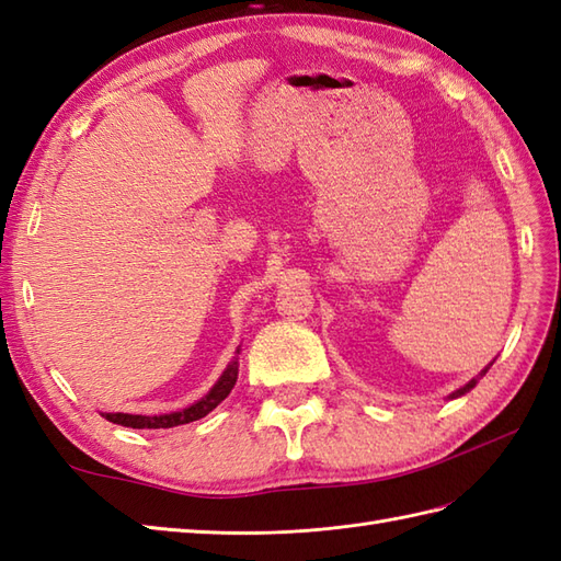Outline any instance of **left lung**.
Returning a JSON list of instances; mask_svg holds the SVG:
<instances>
[{
    "label": "left lung",
    "instance_id": "obj_1",
    "mask_svg": "<svg viewBox=\"0 0 561 561\" xmlns=\"http://www.w3.org/2000/svg\"><path fill=\"white\" fill-rule=\"evenodd\" d=\"M485 371H488V367H485V369L481 371V375H479V377H483V375H485ZM473 386H477V379H471L469 383H465V386H462V389H457L455 393H450V398H459V396H465L467 391H471V389H473Z\"/></svg>",
    "mask_w": 561,
    "mask_h": 561
}]
</instances>
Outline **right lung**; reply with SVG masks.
<instances>
[{
    "instance_id": "right-lung-1",
    "label": "right lung",
    "mask_w": 561,
    "mask_h": 561,
    "mask_svg": "<svg viewBox=\"0 0 561 561\" xmlns=\"http://www.w3.org/2000/svg\"><path fill=\"white\" fill-rule=\"evenodd\" d=\"M237 377H239V363L234 357V360L229 363L227 369L222 371V377L215 381L213 389L204 398L196 400V403L190 405V408H184L180 412H170V414H151V417H147V414H123V412H106L104 417L113 424L130 426V428H172V426L190 424V422L206 417L210 410L218 408L222 400L229 396V391L234 389Z\"/></svg>"
}]
</instances>
